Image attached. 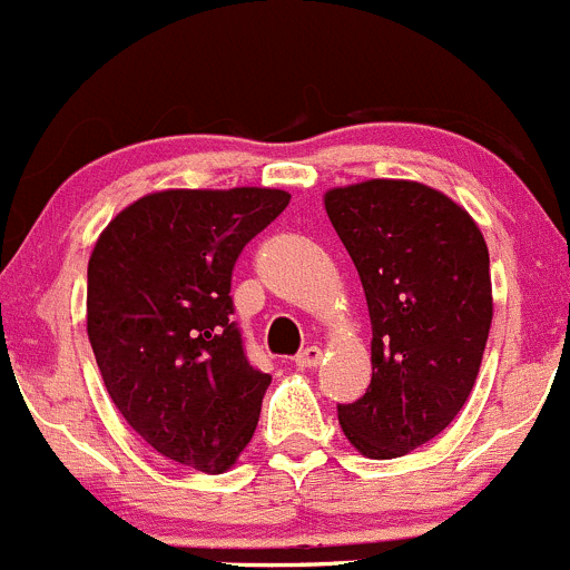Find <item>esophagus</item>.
<instances>
[{"label": "esophagus", "instance_id": "obj_1", "mask_svg": "<svg viewBox=\"0 0 570 570\" xmlns=\"http://www.w3.org/2000/svg\"><path fill=\"white\" fill-rule=\"evenodd\" d=\"M318 361H322V350H318V346H305V350L296 355V366H299V370H313V366H318Z\"/></svg>", "mask_w": 570, "mask_h": 570}]
</instances>
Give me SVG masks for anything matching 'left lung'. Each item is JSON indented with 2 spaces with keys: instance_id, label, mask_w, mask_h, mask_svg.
<instances>
[{
  "instance_id": "left-lung-1",
  "label": "left lung",
  "mask_w": 570,
  "mask_h": 570,
  "mask_svg": "<svg viewBox=\"0 0 570 570\" xmlns=\"http://www.w3.org/2000/svg\"><path fill=\"white\" fill-rule=\"evenodd\" d=\"M324 209L372 322V383L338 405V422L361 456H405L473 392L492 324L490 252L468 209L420 181L333 187Z\"/></svg>"
}]
</instances>
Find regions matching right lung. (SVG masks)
<instances>
[{
	"label": "right lung",
	"instance_id": "1",
	"mask_svg": "<svg viewBox=\"0 0 570 570\" xmlns=\"http://www.w3.org/2000/svg\"><path fill=\"white\" fill-rule=\"evenodd\" d=\"M291 195L159 189L128 204L89 257L86 333L108 397L161 456L226 473L254 436L271 375L232 322V268Z\"/></svg>",
	"mask_w": 570,
	"mask_h": 570
}]
</instances>
